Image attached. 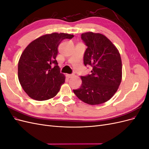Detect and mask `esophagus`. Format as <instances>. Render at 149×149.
I'll list each match as a JSON object with an SVG mask.
<instances>
[{
	"instance_id": "esophagus-1",
	"label": "esophagus",
	"mask_w": 149,
	"mask_h": 149,
	"mask_svg": "<svg viewBox=\"0 0 149 149\" xmlns=\"http://www.w3.org/2000/svg\"><path fill=\"white\" fill-rule=\"evenodd\" d=\"M66 76L68 78H71L73 77V74H66Z\"/></svg>"
}]
</instances>
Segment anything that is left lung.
<instances>
[{
	"instance_id": "obj_1",
	"label": "left lung",
	"mask_w": 149,
	"mask_h": 149,
	"mask_svg": "<svg viewBox=\"0 0 149 149\" xmlns=\"http://www.w3.org/2000/svg\"><path fill=\"white\" fill-rule=\"evenodd\" d=\"M81 38L88 48L84 64L93 67L91 74L81 76L82 84L73 92L80 100L89 105L109 101L118 91L122 81V60L119 52L105 35L86 32Z\"/></svg>"
}]
</instances>
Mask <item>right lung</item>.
Instances as JSON below:
<instances>
[{"label":"right lung","instance_id":"add662e5","mask_svg":"<svg viewBox=\"0 0 149 149\" xmlns=\"http://www.w3.org/2000/svg\"><path fill=\"white\" fill-rule=\"evenodd\" d=\"M73 37V35L65 33L44 35L31 42L22 52L18 63V78L30 97L45 101L59 92L65 76L60 73L56 60L58 47L62 40Z\"/></svg>","mask_w":149,"mask_h":149}]
</instances>
